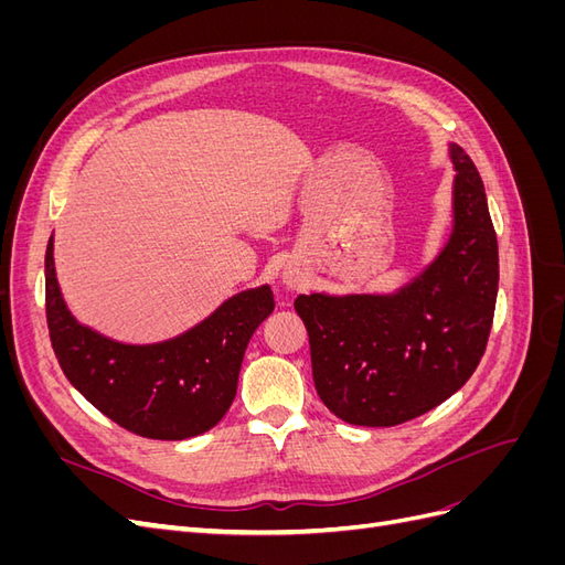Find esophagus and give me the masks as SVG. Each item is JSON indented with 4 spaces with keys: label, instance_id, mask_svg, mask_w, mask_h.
Returning a JSON list of instances; mask_svg holds the SVG:
<instances>
[{
    "label": "esophagus",
    "instance_id": "1",
    "mask_svg": "<svg viewBox=\"0 0 565 565\" xmlns=\"http://www.w3.org/2000/svg\"><path fill=\"white\" fill-rule=\"evenodd\" d=\"M282 282H285L287 287H292V285H295V280H292V278H289V276H285V278H282Z\"/></svg>",
    "mask_w": 565,
    "mask_h": 565
}]
</instances>
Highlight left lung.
I'll list each match as a JSON object with an SVG mask.
<instances>
[{"mask_svg": "<svg viewBox=\"0 0 565 565\" xmlns=\"http://www.w3.org/2000/svg\"><path fill=\"white\" fill-rule=\"evenodd\" d=\"M452 233L393 295H299L313 382L330 413L355 426H396L467 384L486 353L498 301V235L471 158L450 143Z\"/></svg>", "mask_w": 565, "mask_h": 565, "instance_id": "left-lung-1", "label": "left lung"}]
</instances>
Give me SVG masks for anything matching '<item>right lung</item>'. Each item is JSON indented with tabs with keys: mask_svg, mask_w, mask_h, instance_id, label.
<instances>
[{
	"mask_svg": "<svg viewBox=\"0 0 565 565\" xmlns=\"http://www.w3.org/2000/svg\"><path fill=\"white\" fill-rule=\"evenodd\" d=\"M46 324L58 365L84 398L122 429L156 440L210 431L228 413L254 330L273 313L268 285L245 289L188 332L158 344H122L67 311L54 266L44 256Z\"/></svg>",
	"mask_w": 565,
	"mask_h": 565,
	"instance_id": "obj_1",
	"label": "right lung"
}]
</instances>
